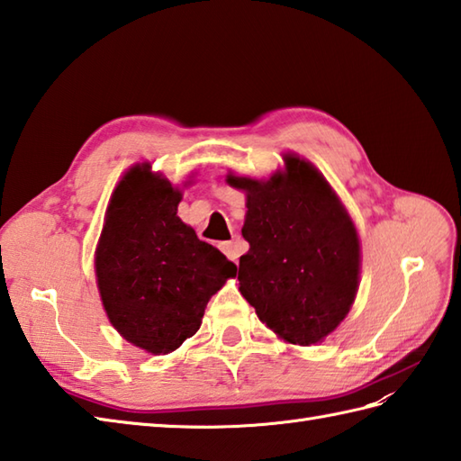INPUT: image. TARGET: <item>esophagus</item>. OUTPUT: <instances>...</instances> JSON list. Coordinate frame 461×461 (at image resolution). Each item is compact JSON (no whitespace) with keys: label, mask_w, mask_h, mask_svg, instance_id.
<instances>
[{"label":"esophagus","mask_w":461,"mask_h":461,"mask_svg":"<svg viewBox=\"0 0 461 461\" xmlns=\"http://www.w3.org/2000/svg\"><path fill=\"white\" fill-rule=\"evenodd\" d=\"M221 250L227 254V257L232 260V262H239V257L242 254V244L240 240H230V242H222L221 244Z\"/></svg>","instance_id":"34e87169"}]
</instances>
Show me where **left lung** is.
<instances>
[{
	"label": "left lung",
	"mask_w": 461,
	"mask_h": 461,
	"mask_svg": "<svg viewBox=\"0 0 461 461\" xmlns=\"http://www.w3.org/2000/svg\"><path fill=\"white\" fill-rule=\"evenodd\" d=\"M268 179L230 176L247 193L239 282L258 320L294 345L323 341L349 313L361 247L349 212L310 161L285 153Z\"/></svg>",
	"instance_id": "left-lung-1"
}]
</instances>
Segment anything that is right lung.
Wrapping results in <instances>:
<instances>
[{
  "label": "right lung",
  "instance_id": "obj_1",
  "mask_svg": "<svg viewBox=\"0 0 461 461\" xmlns=\"http://www.w3.org/2000/svg\"><path fill=\"white\" fill-rule=\"evenodd\" d=\"M179 201V189L138 163L112 193L95 257L110 323L151 355L195 335L211 295L237 276V266L177 217Z\"/></svg>",
  "mask_w": 461,
  "mask_h": 461
}]
</instances>
